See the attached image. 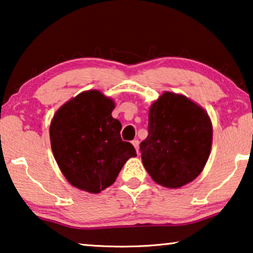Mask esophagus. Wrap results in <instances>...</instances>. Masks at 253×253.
<instances>
[{"instance_id":"1","label":"esophagus","mask_w":253,"mask_h":253,"mask_svg":"<svg viewBox=\"0 0 253 253\" xmlns=\"http://www.w3.org/2000/svg\"><path fill=\"white\" fill-rule=\"evenodd\" d=\"M132 145H133V146H134V148H136L137 153L139 154V140H137V139L132 140Z\"/></svg>"}]
</instances>
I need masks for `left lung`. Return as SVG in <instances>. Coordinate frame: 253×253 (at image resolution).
<instances>
[{
  "mask_svg": "<svg viewBox=\"0 0 253 253\" xmlns=\"http://www.w3.org/2000/svg\"><path fill=\"white\" fill-rule=\"evenodd\" d=\"M212 140L206 110L188 96L166 91L150 107L148 136L140 143L141 161L155 183L181 188L203 171Z\"/></svg>",
  "mask_w": 253,
  "mask_h": 253,
  "instance_id": "obj_1",
  "label": "left lung"
}]
</instances>
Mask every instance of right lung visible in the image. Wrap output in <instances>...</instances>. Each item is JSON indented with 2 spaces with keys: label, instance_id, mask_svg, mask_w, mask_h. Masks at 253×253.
I'll return each mask as SVG.
<instances>
[{
  "label": "right lung",
  "instance_id": "right-lung-1",
  "mask_svg": "<svg viewBox=\"0 0 253 253\" xmlns=\"http://www.w3.org/2000/svg\"><path fill=\"white\" fill-rule=\"evenodd\" d=\"M115 102L98 89H88L62 105L49 126L51 151L72 186L99 193L116 181L123 165L137 157L123 141L122 124L112 116Z\"/></svg>",
  "mask_w": 253,
  "mask_h": 253
}]
</instances>
